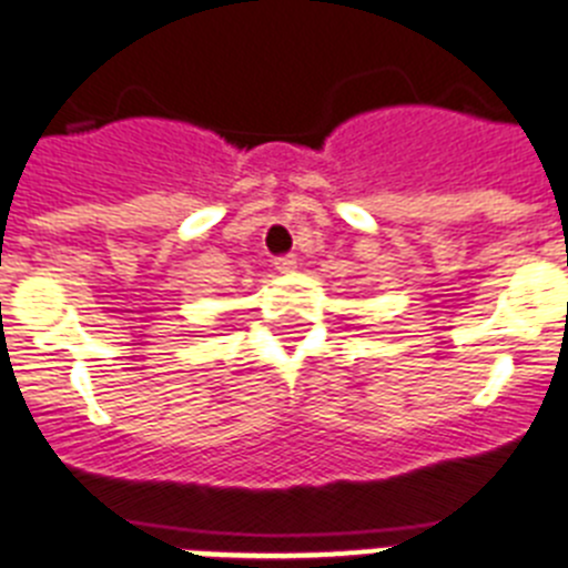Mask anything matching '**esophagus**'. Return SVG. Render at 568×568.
<instances>
[{
  "label": "esophagus",
  "instance_id": "obj_1",
  "mask_svg": "<svg viewBox=\"0 0 568 568\" xmlns=\"http://www.w3.org/2000/svg\"><path fill=\"white\" fill-rule=\"evenodd\" d=\"M273 267L278 270V273H295V267H298V261H295V255H278V258L273 261Z\"/></svg>",
  "mask_w": 568,
  "mask_h": 568
}]
</instances>
